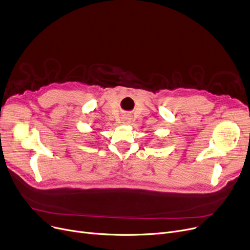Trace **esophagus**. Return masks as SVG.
<instances>
[{
  "instance_id": "esophagus-1",
  "label": "esophagus",
  "mask_w": 250,
  "mask_h": 250,
  "mask_svg": "<svg viewBox=\"0 0 250 250\" xmlns=\"http://www.w3.org/2000/svg\"><path fill=\"white\" fill-rule=\"evenodd\" d=\"M127 120H128V118H125L124 122H125V123H126V122H127Z\"/></svg>"
}]
</instances>
